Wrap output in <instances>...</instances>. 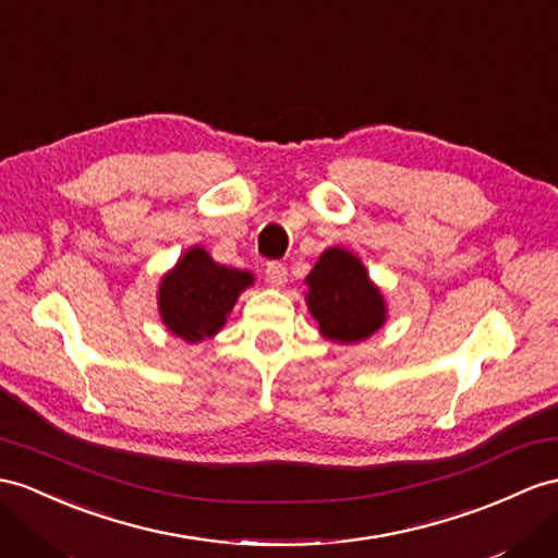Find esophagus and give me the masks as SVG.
Masks as SVG:
<instances>
[{
  "label": "esophagus",
  "mask_w": 558,
  "mask_h": 558,
  "mask_svg": "<svg viewBox=\"0 0 558 558\" xmlns=\"http://www.w3.org/2000/svg\"><path fill=\"white\" fill-rule=\"evenodd\" d=\"M264 276H266L268 284H274V288H280V284H284V280H288V268H284L282 264H278V262H268Z\"/></svg>",
  "instance_id": "1"
}]
</instances>
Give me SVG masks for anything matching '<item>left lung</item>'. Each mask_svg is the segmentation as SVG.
<instances>
[{
	"label": "left lung",
	"mask_w": 558,
	"mask_h": 558,
	"mask_svg": "<svg viewBox=\"0 0 558 558\" xmlns=\"http://www.w3.org/2000/svg\"><path fill=\"white\" fill-rule=\"evenodd\" d=\"M306 284L308 308L327 339L341 344L367 339L387 318L379 290L369 282L359 256L347 250L332 247L323 252Z\"/></svg>",
	"instance_id": "left-lung-1"
}]
</instances>
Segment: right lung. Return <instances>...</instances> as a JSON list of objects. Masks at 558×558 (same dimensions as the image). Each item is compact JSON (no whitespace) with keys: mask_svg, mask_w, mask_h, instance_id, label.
<instances>
[{"mask_svg":"<svg viewBox=\"0 0 558 558\" xmlns=\"http://www.w3.org/2000/svg\"><path fill=\"white\" fill-rule=\"evenodd\" d=\"M252 280L247 270L226 268L214 262L203 247H193L162 280V323L191 344L217 335L235 306L238 294Z\"/></svg>","mask_w":558,"mask_h":558,"instance_id":"1","label":"right lung"}]
</instances>
